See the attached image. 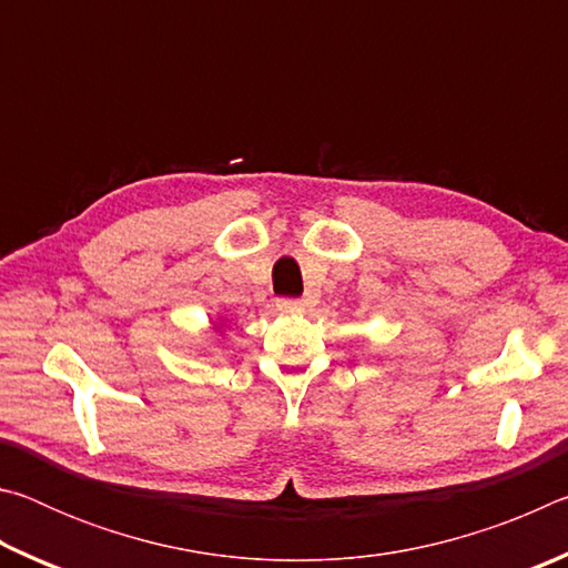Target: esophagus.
<instances>
[{
  "label": "esophagus",
  "mask_w": 568,
  "mask_h": 568,
  "mask_svg": "<svg viewBox=\"0 0 568 568\" xmlns=\"http://www.w3.org/2000/svg\"><path fill=\"white\" fill-rule=\"evenodd\" d=\"M277 311L297 313V311H303V301H295V297H283V301H277Z\"/></svg>",
  "instance_id": "34e87169"
}]
</instances>
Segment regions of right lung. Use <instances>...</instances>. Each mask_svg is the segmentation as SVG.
I'll return each instance as SVG.
<instances>
[{"mask_svg":"<svg viewBox=\"0 0 568 568\" xmlns=\"http://www.w3.org/2000/svg\"><path fill=\"white\" fill-rule=\"evenodd\" d=\"M225 328V321H220V323H215V331H223Z\"/></svg>","mask_w":568,"mask_h":568,"instance_id":"right-lung-1","label":"right lung"}]
</instances>
